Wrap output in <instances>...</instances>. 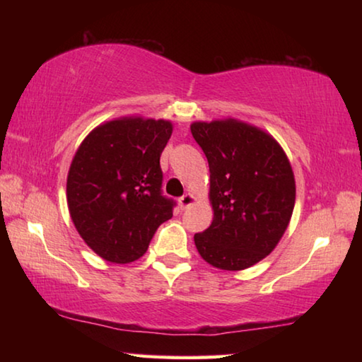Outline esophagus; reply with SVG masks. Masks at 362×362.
Returning a JSON list of instances; mask_svg holds the SVG:
<instances>
[{"instance_id":"esophagus-1","label":"esophagus","mask_w":362,"mask_h":362,"mask_svg":"<svg viewBox=\"0 0 362 362\" xmlns=\"http://www.w3.org/2000/svg\"><path fill=\"white\" fill-rule=\"evenodd\" d=\"M194 196L192 193H185L182 196V198H179V206L182 207V209H187V207L192 206L194 203Z\"/></svg>"}]
</instances>
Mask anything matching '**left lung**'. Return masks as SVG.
Masks as SVG:
<instances>
[{"label":"left lung","mask_w":362,"mask_h":362,"mask_svg":"<svg viewBox=\"0 0 362 362\" xmlns=\"http://www.w3.org/2000/svg\"><path fill=\"white\" fill-rule=\"evenodd\" d=\"M211 173L214 220L196 233L199 255L228 272L272 252L291 222L296 179L284 150L269 134L238 119L192 124Z\"/></svg>","instance_id":"1"}]
</instances>
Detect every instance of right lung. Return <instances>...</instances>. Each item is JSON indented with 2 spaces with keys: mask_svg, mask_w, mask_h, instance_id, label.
Here are the masks:
<instances>
[{
  "mask_svg": "<svg viewBox=\"0 0 362 362\" xmlns=\"http://www.w3.org/2000/svg\"><path fill=\"white\" fill-rule=\"evenodd\" d=\"M173 134L166 119L129 116L97 126L79 145L66 203L84 243L113 263L142 257L158 226L173 217L159 156Z\"/></svg>",
  "mask_w": 362,
  "mask_h": 362,
  "instance_id": "add662e5",
  "label": "right lung"
}]
</instances>
